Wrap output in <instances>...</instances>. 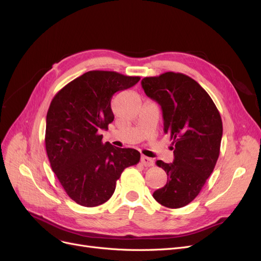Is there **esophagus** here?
<instances>
[{
	"label": "esophagus",
	"instance_id": "obj_1",
	"mask_svg": "<svg viewBox=\"0 0 261 261\" xmlns=\"http://www.w3.org/2000/svg\"><path fill=\"white\" fill-rule=\"evenodd\" d=\"M140 162H141V164L145 165L146 168L152 167V165H153V160L150 159V158H148V156H145V155L140 158Z\"/></svg>",
	"mask_w": 261,
	"mask_h": 261
}]
</instances>
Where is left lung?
Instances as JSON below:
<instances>
[{"mask_svg":"<svg viewBox=\"0 0 261 261\" xmlns=\"http://www.w3.org/2000/svg\"><path fill=\"white\" fill-rule=\"evenodd\" d=\"M141 86L161 106L163 130L174 146L173 163L155 162L167 173L168 181L153 198L167 208H181L198 196L216 167L222 120L207 91L187 75L167 72L145 77Z\"/></svg>","mask_w":261,"mask_h":261,"instance_id":"1","label":"left lung"}]
</instances>
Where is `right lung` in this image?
I'll use <instances>...</instances> for the list:
<instances>
[{"instance_id": "obj_1", "label": "right lung", "mask_w": 261, "mask_h": 261, "mask_svg": "<svg viewBox=\"0 0 261 261\" xmlns=\"http://www.w3.org/2000/svg\"><path fill=\"white\" fill-rule=\"evenodd\" d=\"M140 81L109 70H90L55 94L46 113L45 149L53 172L70 199L97 207L113 195L122 172L139 151L102 143L101 129L114 120L111 100Z\"/></svg>"}]
</instances>
